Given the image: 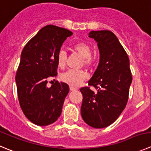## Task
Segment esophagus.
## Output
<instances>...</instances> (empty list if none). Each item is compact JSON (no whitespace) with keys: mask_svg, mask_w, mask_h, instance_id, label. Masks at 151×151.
I'll return each instance as SVG.
<instances>
[{"mask_svg":"<svg viewBox=\"0 0 151 151\" xmlns=\"http://www.w3.org/2000/svg\"><path fill=\"white\" fill-rule=\"evenodd\" d=\"M70 90H71V91H77V88H75V87L70 86Z\"/></svg>","mask_w":151,"mask_h":151,"instance_id":"obj_1","label":"esophagus"}]
</instances>
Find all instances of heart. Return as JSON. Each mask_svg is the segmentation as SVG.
<instances>
[{
  "mask_svg": "<svg viewBox=\"0 0 151 151\" xmlns=\"http://www.w3.org/2000/svg\"><path fill=\"white\" fill-rule=\"evenodd\" d=\"M73 49L80 56L83 57L84 63L87 66H91L95 63V58L91 56V48L88 44L84 42H78L75 44ZM67 56L65 50H60L57 53V64L61 68L65 66ZM88 74L84 71L69 70L62 74L61 79L63 82L71 86H78L88 78Z\"/></svg>",
  "mask_w": 151,
  "mask_h": 151,
  "instance_id": "b5f03b06",
  "label": "heart"
}]
</instances>
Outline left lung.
<instances>
[{
    "instance_id": "8db88e82",
    "label": "left lung",
    "mask_w": 151,
    "mask_h": 151,
    "mask_svg": "<svg viewBox=\"0 0 151 151\" xmlns=\"http://www.w3.org/2000/svg\"><path fill=\"white\" fill-rule=\"evenodd\" d=\"M88 37L98 43L100 60L88 85L80 88L83 94L81 115L94 128L112 124L124 109L128 101L132 74L129 60L118 38L109 30L91 31Z\"/></svg>"
}]
</instances>
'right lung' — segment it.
<instances>
[{
	"instance_id": "obj_1",
	"label": "right lung",
	"mask_w": 151,
	"mask_h": 151,
	"mask_svg": "<svg viewBox=\"0 0 151 151\" xmlns=\"http://www.w3.org/2000/svg\"><path fill=\"white\" fill-rule=\"evenodd\" d=\"M72 32L54 25L44 27L27 43L15 77L18 101L25 116L38 126L56 122L62 113L68 85L47 80L57 75V53Z\"/></svg>"
}]
</instances>
